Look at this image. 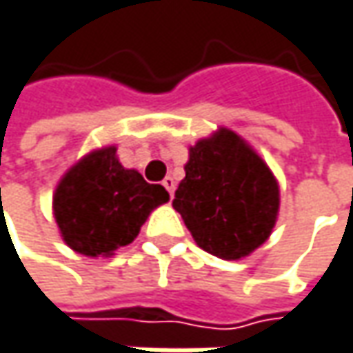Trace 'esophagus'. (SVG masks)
<instances>
[{
    "label": "esophagus",
    "mask_w": 353,
    "mask_h": 353,
    "mask_svg": "<svg viewBox=\"0 0 353 353\" xmlns=\"http://www.w3.org/2000/svg\"><path fill=\"white\" fill-rule=\"evenodd\" d=\"M161 183H163V188L170 192V196H174V190H176V181H174V177L168 176L163 181H161Z\"/></svg>",
    "instance_id": "1"
}]
</instances>
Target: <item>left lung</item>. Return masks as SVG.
I'll use <instances>...</instances> for the list:
<instances>
[{
	"mask_svg": "<svg viewBox=\"0 0 353 353\" xmlns=\"http://www.w3.org/2000/svg\"><path fill=\"white\" fill-rule=\"evenodd\" d=\"M174 208L201 250L239 259L270 238L280 190L270 168L239 135L219 130L190 148Z\"/></svg>",
	"mask_w": 353,
	"mask_h": 353,
	"instance_id": "8db88e82",
	"label": "left lung"
}]
</instances>
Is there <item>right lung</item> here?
<instances>
[{"instance_id": "obj_1", "label": "right lung", "mask_w": 353, "mask_h": 353, "mask_svg": "<svg viewBox=\"0 0 353 353\" xmlns=\"http://www.w3.org/2000/svg\"><path fill=\"white\" fill-rule=\"evenodd\" d=\"M168 199L163 185L125 170L115 148H103L63 176L53 196V214L65 243L97 258L132 243L150 212Z\"/></svg>"}]
</instances>
